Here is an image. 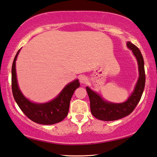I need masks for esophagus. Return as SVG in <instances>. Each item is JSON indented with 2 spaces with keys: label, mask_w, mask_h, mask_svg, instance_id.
<instances>
[{
  "label": "esophagus",
  "mask_w": 157,
  "mask_h": 157,
  "mask_svg": "<svg viewBox=\"0 0 157 157\" xmlns=\"http://www.w3.org/2000/svg\"><path fill=\"white\" fill-rule=\"evenodd\" d=\"M87 81H88V78H87L86 76L81 75L80 77H79V82H80L81 83L85 84V83H86Z\"/></svg>",
  "instance_id": "1"
}]
</instances>
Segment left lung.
I'll return each instance as SVG.
<instances>
[{
  "label": "left lung",
  "mask_w": 157,
  "mask_h": 157,
  "mask_svg": "<svg viewBox=\"0 0 157 157\" xmlns=\"http://www.w3.org/2000/svg\"><path fill=\"white\" fill-rule=\"evenodd\" d=\"M127 46L132 51L137 60L139 66V77L134 91L129 95L125 102L122 103H113L105 100L89 88L86 87L87 94L90 100V107L93 116L100 121H112L123 118L129 115L141 98L144 91L145 84V74L144 68V60L140 50L130 41L127 43Z\"/></svg>",
  "instance_id": "left-lung-1"
}]
</instances>
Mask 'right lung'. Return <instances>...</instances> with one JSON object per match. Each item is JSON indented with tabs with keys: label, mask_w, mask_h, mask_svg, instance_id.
I'll list each match as a JSON object with an SVG mask.
<instances>
[{
	"label": "right lung",
	"mask_w": 157,
	"mask_h": 157,
	"mask_svg": "<svg viewBox=\"0 0 157 157\" xmlns=\"http://www.w3.org/2000/svg\"><path fill=\"white\" fill-rule=\"evenodd\" d=\"M21 50V49H20ZM20 50L14 57L12 67V89L16 102L25 115L34 123L53 124L63 121L68 115L71 99L76 89L79 86L78 79L66 85L56 98L46 103H35L26 98L18 87L16 60Z\"/></svg>",
	"instance_id": "obj_1"
}]
</instances>
